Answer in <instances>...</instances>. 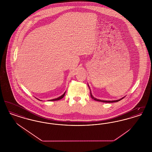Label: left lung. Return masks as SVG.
I'll return each instance as SVG.
<instances>
[{
	"label": "left lung",
	"mask_w": 152,
	"mask_h": 152,
	"mask_svg": "<svg viewBox=\"0 0 152 152\" xmlns=\"http://www.w3.org/2000/svg\"><path fill=\"white\" fill-rule=\"evenodd\" d=\"M88 87L89 88V89H90V94H91V97H92V99H93L95 101H101V102H118V101H120L121 100H122L123 98H124L125 97H124L123 98H121V99H118V100H100V99H96V98H95L94 97V96L92 95V92H91V89H90V87L89 86H88Z\"/></svg>",
	"instance_id": "left-lung-1"
}]
</instances>
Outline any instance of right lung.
<instances>
[{"label":"right lung","instance_id":"add662e5","mask_svg":"<svg viewBox=\"0 0 152 152\" xmlns=\"http://www.w3.org/2000/svg\"><path fill=\"white\" fill-rule=\"evenodd\" d=\"M65 94V92L63 94H62L61 96H60V97H58V98H56V99H52V100H48V101H57V100H60V99H61L62 98H63L64 97V95Z\"/></svg>","mask_w":152,"mask_h":152}]
</instances>
